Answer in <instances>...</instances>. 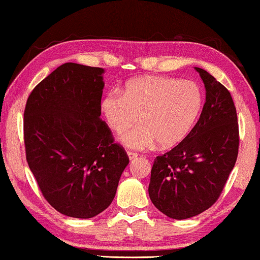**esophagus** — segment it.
I'll return each instance as SVG.
<instances>
[{"label":"esophagus","instance_id":"obj_1","mask_svg":"<svg viewBox=\"0 0 260 260\" xmlns=\"http://www.w3.org/2000/svg\"><path fill=\"white\" fill-rule=\"evenodd\" d=\"M127 155H128V157H129V159L132 160V159H135L138 157V154L137 152H133V151H127Z\"/></svg>","mask_w":260,"mask_h":260}]
</instances>
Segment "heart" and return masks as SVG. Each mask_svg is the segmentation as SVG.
I'll return each instance as SVG.
<instances>
[{
    "instance_id": "heart-1",
    "label": "heart",
    "mask_w": 260,
    "mask_h": 260,
    "mask_svg": "<svg viewBox=\"0 0 260 260\" xmlns=\"http://www.w3.org/2000/svg\"><path fill=\"white\" fill-rule=\"evenodd\" d=\"M204 104L200 86L189 80L147 75L134 78L123 92L113 90L102 100L101 110L111 129L120 132L139 120L141 125L121 135L123 145L146 149L158 142L178 145L193 128Z\"/></svg>"
}]
</instances>
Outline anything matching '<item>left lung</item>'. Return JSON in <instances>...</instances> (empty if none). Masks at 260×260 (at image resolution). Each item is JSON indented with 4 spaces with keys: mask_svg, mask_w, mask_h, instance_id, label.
<instances>
[{
    "mask_svg": "<svg viewBox=\"0 0 260 260\" xmlns=\"http://www.w3.org/2000/svg\"><path fill=\"white\" fill-rule=\"evenodd\" d=\"M196 71L206 88L203 112L182 142L155 158L148 188L155 207L176 220L196 216L216 203L240 146L232 94L209 73Z\"/></svg>",
    "mask_w": 260,
    "mask_h": 260,
    "instance_id": "8db88e82",
    "label": "left lung"
}]
</instances>
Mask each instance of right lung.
<instances>
[{
  "mask_svg": "<svg viewBox=\"0 0 260 260\" xmlns=\"http://www.w3.org/2000/svg\"><path fill=\"white\" fill-rule=\"evenodd\" d=\"M104 69L67 62L32 90L24 110L30 170L47 203L90 219L112 203L129 158L101 119Z\"/></svg>",
  "mask_w": 260,
  "mask_h": 260,
  "instance_id": "1",
  "label": "right lung"
}]
</instances>
